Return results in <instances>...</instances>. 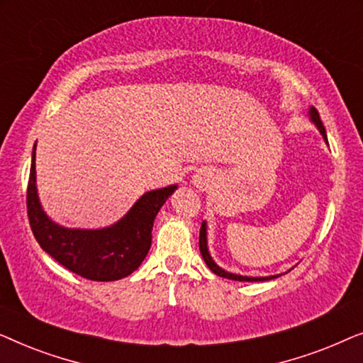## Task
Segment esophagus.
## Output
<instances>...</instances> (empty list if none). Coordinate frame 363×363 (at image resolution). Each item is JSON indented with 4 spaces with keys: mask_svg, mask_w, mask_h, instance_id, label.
I'll return each mask as SVG.
<instances>
[{
    "mask_svg": "<svg viewBox=\"0 0 363 363\" xmlns=\"http://www.w3.org/2000/svg\"><path fill=\"white\" fill-rule=\"evenodd\" d=\"M195 183H198V185H205V182H203V180H201V178H196V180H195Z\"/></svg>",
    "mask_w": 363,
    "mask_h": 363,
    "instance_id": "1",
    "label": "esophagus"
}]
</instances>
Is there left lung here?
<instances>
[{"instance_id": "obj_1", "label": "left lung", "mask_w": 363, "mask_h": 363, "mask_svg": "<svg viewBox=\"0 0 363 363\" xmlns=\"http://www.w3.org/2000/svg\"><path fill=\"white\" fill-rule=\"evenodd\" d=\"M311 118H312V122H314L315 125H317V128H319V132L322 133V137H324L325 142H327L325 128H324V125H322V121H320V117H319V112H317L315 108H311ZM200 251H201L203 259H205V262H206V266L210 267V269H211L213 272H215L216 276L226 277V279L255 282V281H269V279H274V277H277V276H269V277H247V276H238V274H231V272L221 269L220 266H216L215 261L211 259L210 252H208V246H206V223H205V221L201 223V228H200Z\"/></svg>"}]
</instances>
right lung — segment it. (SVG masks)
I'll list each match as a JSON object with an SVG mask.
<instances>
[{
	"mask_svg": "<svg viewBox=\"0 0 363 363\" xmlns=\"http://www.w3.org/2000/svg\"><path fill=\"white\" fill-rule=\"evenodd\" d=\"M34 150L26 206L29 226L39 246L59 264L86 279L117 281L132 274L150 250L153 220L158 210L177 186L145 193L113 226L104 230H67L49 220L38 200Z\"/></svg>",
	"mask_w": 363,
	"mask_h": 363,
	"instance_id": "1",
	"label": "right lung"
}]
</instances>
